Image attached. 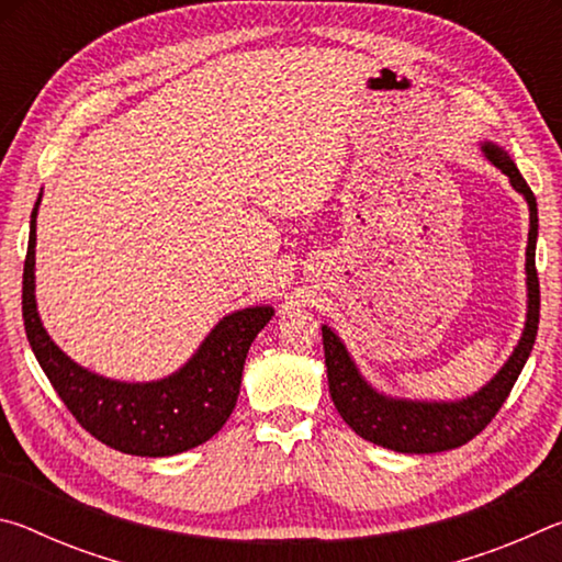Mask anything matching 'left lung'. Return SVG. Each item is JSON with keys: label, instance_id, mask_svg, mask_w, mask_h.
I'll list each match as a JSON object with an SVG mask.
<instances>
[{"label": "left lung", "instance_id": "1", "mask_svg": "<svg viewBox=\"0 0 562 562\" xmlns=\"http://www.w3.org/2000/svg\"><path fill=\"white\" fill-rule=\"evenodd\" d=\"M483 154L506 173L510 186L528 201L530 231L526 247V274H528V317L526 329L518 347L513 349L506 364L491 382L465 396L461 402H406V398H392L379 394L376 389L364 382L355 361H351L347 347L327 325L322 327V341H325V364L329 379V394L339 416L355 429L361 439L372 441L384 449L398 453H439L469 443L479 436L498 408L506 402L513 384L526 367L530 349L536 345L538 319H540V282L536 270V240H538V203L526 178L513 164L506 150L483 144Z\"/></svg>", "mask_w": 562, "mask_h": 562}]
</instances>
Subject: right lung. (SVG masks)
<instances>
[{"mask_svg": "<svg viewBox=\"0 0 562 562\" xmlns=\"http://www.w3.org/2000/svg\"><path fill=\"white\" fill-rule=\"evenodd\" d=\"M40 201L30 223L22 315L34 357L66 408L101 443L131 456H173L213 439L231 418L240 394L247 349L274 310L247 307L223 317L188 364L160 382L128 384L93 374L54 345L36 312L34 247Z\"/></svg>", "mask_w": 562, "mask_h": 562, "instance_id": "1", "label": "right lung"}]
</instances>
